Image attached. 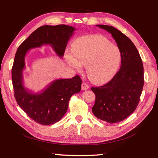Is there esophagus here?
Wrapping results in <instances>:
<instances>
[{"mask_svg": "<svg viewBox=\"0 0 158 158\" xmlns=\"http://www.w3.org/2000/svg\"><path fill=\"white\" fill-rule=\"evenodd\" d=\"M89 89V86L86 83H82V90H86Z\"/></svg>", "mask_w": 158, "mask_h": 158, "instance_id": "esophagus-1", "label": "esophagus"}]
</instances>
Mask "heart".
Listing matches in <instances>:
<instances>
[{"instance_id": "obj_1", "label": "heart", "mask_w": 158, "mask_h": 158, "mask_svg": "<svg viewBox=\"0 0 158 158\" xmlns=\"http://www.w3.org/2000/svg\"><path fill=\"white\" fill-rule=\"evenodd\" d=\"M65 58L72 68L80 71L86 65V71L92 81L105 84L114 78L121 64L119 48L99 34L80 37L67 50Z\"/></svg>"}]
</instances>
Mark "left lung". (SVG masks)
I'll use <instances>...</instances> for the list:
<instances>
[{
	"label": "left lung",
	"mask_w": 158,
	"mask_h": 158,
	"mask_svg": "<svg viewBox=\"0 0 158 158\" xmlns=\"http://www.w3.org/2000/svg\"><path fill=\"white\" fill-rule=\"evenodd\" d=\"M111 34L120 51L121 66L106 85L92 87L95 94L93 114L101 120L113 124L124 120L137 107L144 85L142 59L135 44L113 26L96 25Z\"/></svg>",
	"instance_id": "8db88e82"
}]
</instances>
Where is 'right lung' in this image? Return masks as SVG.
I'll list each match as a JSON object with an SVG mask.
<instances>
[{"mask_svg": "<svg viewBox=\"0 0 158 158\" xmlns=\"http://www.w3.org/2000/svg\"><path fill=\"white\" fill-rule=\"evenodd\" d=\"M75 30V27L67 25L43 26L33 31L17 50L11 71L14 96L23 111L38 124L50 125L60 120L68 110L70 98L81 90L82 80L79 76L55 80L40 92H31L23 85L26 55L31 48L48 44L61 58Z\"/></svg>", "mask_w": 158, "mask_h": 158, "instance_id": "add662e5", "label": "right lung"}]
</instances>
